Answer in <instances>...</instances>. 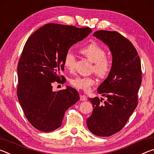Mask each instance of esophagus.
Returning a JSON list of instances; mask_svg holds the SVG:
<instances>
[{
    "label": "esophagus",
    "instance_id": "obj_1",
    "mask_svg": "<svg viewBox=\"0 0 154 154\" xmlns=\"http://www.w3.org/2000/svg\"><path fill=\"white\" fill-rule=\"evenodd\" d=\"M80 100L86 101L87 100V97L85 95H81L80 96Z\"/></svg>",
    "mask_w": 154,
    "mask_h": 154
}]
</instances>
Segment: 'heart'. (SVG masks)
Here are the masks:
<instances>
[{"label":"heart","instance_id":"heart-1","mask_svg":"<svg viewBox=\"0 0 154 154\" xmlns=\"http://www.w3.org/2000/svg\"><path fill=\"white\" fill-rule=\"evenodd\" d=\"M83 54L94 63L93 70L96 75L100 78H105L111 71V64L110 60L106 58L105 49L96 43H91L81 49ZM75 56L71 49H69L64 57V66L66 69L71 71L74 69ZM72 86L77 89L88 92L90 87L95 83V80L91 77H76L71 80Z\"/></svg>","mask_w":154,"mask_h":154}]
</instances>
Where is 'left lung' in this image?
I'll use <instances>...</instances> for the list:
<instances>
[{
  "label": "left lung",
  "instance_id": "left-lung-1",
  "mask_svg": "<svg viewBox=\"0 0 154 154\" xmlns=\"http://www.w3.org/2000/svg\"><path fill=\"white\" fill-rule=\"evenodd\" d=\"M109 48L112 65L106 79L99 85L98 94L107 98H89L93 111L87 119L90 131L98 137H109L123 128L137 106L141 84V65L132 43L116 31L99 30L93 34Z\"/></svg>",
  "mask_w": 154,
  "mask_h": 154
}]
</instances>
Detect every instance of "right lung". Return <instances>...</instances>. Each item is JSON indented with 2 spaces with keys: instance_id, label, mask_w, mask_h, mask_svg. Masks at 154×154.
Returning <instances> with one entry per match:
<instances>
[{
  "instance_id": "1",
  "label": "right lung",
  "mask_w": 154,
  "mask_h": 154,
  "mask_svg": "<svg viewBox=\"0 0 154 154\" xmlns=\"http://www.w3.org/2000/svg\"><path fill=\"white\" fill-rule=\"evenodd\" d=\"M91 32L90 28L48 24L27 40L17 65V94L26 118L36 129L48 132L58 128L65 111L79 100L75 88L54 92L52 83L60 81L66 52Z\"/></svg>"
}]
</instances>
